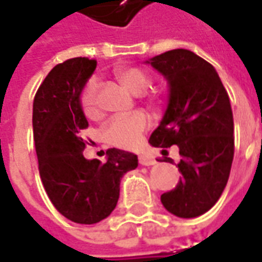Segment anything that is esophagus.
Wrapping results in <instances>:
<instances>
[{
  "instance_id": "34e87169",
  "label": "esophagus",
  "mask_w": 262,
  "mask_h": 262,
  "mask_svg": "<svg viewBox=\"0 0 262 262\" xmlns=\"http://www.w3.org/2000/svg\"><path fill=\"white\" fill-rule=\"evenodd\" d=\"M140 164L145 165V166H151V165L157 164V159L148 154H141L140 155Z\"/></svg>"
}]
</instances>
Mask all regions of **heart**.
I'll return each instance as SVG.
<instances>
[{
	"instance_id": "obj_1",
	"label": "heart",
	"mask_w": 262,
	"mask_h": 262,
	"mask_svg": "<svg viewBox=\"0 0 262 262\" xmlns=\"http://www.w3.org/2000/svg\"><path fill=\"white\" fill-rule=\"evenodd\" d=\"M116 79L120 84L133 94L144 93L151 84V76L144 69L137 66H122L114 70ZM162 97L159 94H151L148 101L151 104L161 103ZM79 104L81 113L94 120L100 116V86L96 79H90L81 89L79 94ZM149 127V121L144 113H133L125 117H116L107 122L103 129L105 142L111 146L131 149L138 145L142 140V135Z\"/></svg>"
}]
</instances>
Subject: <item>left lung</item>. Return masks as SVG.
<instances>
[{
  "label": "left lung",
  "mask_w": 262,
  "mask_h": 262,
  "mask_svg": "<svg viewBox=\"0 0 262 262\" xmlns=\"http://www.w3.org/2000/svg\"><path fill=\"white\" fill-rule=\"evenodd\" d=\"M148 63L169 83L168 108L149 144L162 152L178 145L181 155V181L161 202L175 216L198 217L216 205L229 181L234 157L229 94L216 69L187 49L165 52Z\"/></svg>",
  "instance_id": "1"
}]
</instances>
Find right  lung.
Wrapping results in <instances>:
<instances>
[{"label":"right lung","mask_w":262,"mask_h":262,"mask_svg":"<svg viewBox=\"0 0 262 262\" xmlns=\"http://www.w3.org/2000/svg\"><path fill=\"white\" fill-rule=\"evenodd\" d=\"M97 62L73 57L49 72L33 98V140L39 175L56 210L79 224H94L110 216L120 198L124 173L138 166L134 154L107 149V162L83 155L89 127L79 94Z\"/></svg>","instance_id":"add662e5"}]
</instances>
